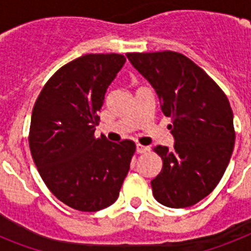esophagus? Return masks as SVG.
<instances>
[{
	"instance_id": "esophagus-1",
	"label": "esophagus",
	"mask_w": 251,
	"mask_h": 251,
	"mask_svg": "<svg viewBox=\"0 0 251 251\" xmlns=\"http://www.w3.org/2000/svg\"><path fill=\"white\" fill-rule=\"evenodd\" d=\"M148 150V147L142 146V144H136V153H144Z\"/></svg>"
}]
</instances>
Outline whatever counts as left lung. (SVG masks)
I'll return each instance as SVG.
<instances>
[{"instance_id":"1","label":"left lung","mask_w":251,"mask_h":251,"mask_svg":"<svg viewBox=\"0 0 251 251\" xmlns=\"http://www.w3.org/2000/svg\"><path fill=\"white\" fill-rule=\"evenodd\" d=\"M132 67L152 85L165 116L172 117L173 148L157 146L160 174L154 199L188 207L206 197L225 174L235 146L233 113L226 94L202 69L174 51L129 52Z\"/></svg>"}]
</instances>
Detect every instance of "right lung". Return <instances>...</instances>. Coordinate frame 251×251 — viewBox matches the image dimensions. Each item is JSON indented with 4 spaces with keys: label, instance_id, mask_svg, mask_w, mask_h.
I'll return each mask as SVG.
<instances>
[{
    "label": "right lung",
    "instance_id": "obj_1",
    "mask_svg": "<svg viewBox=\"0 0 251 251\" xmlns=\"http://www.w3.org/2000/svg\"><path fill=\"white\" fill-rule=\"evenodd\" d=\"M126 59L87 54L59 69L34 103L29 148L41 178L55 197L79 211L115 202L129 173L135 143L95 138L108 86Z\"/></svg>",
    "mask_w": 251,
    "mask_h": 251
}]
</instances>
